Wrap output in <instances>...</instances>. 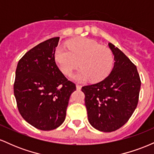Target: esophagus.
<instances>
[{
    "instance_id": "34e87169",
    "label": "esophagus",
    "mask_w": 154,
    "mask_h": 154,
    "mask_svg": "<svg viewBox=\"0 0 154 154\" xmlns=\"http://www.w3.org/2000/svg\"><path fill=\"white\" fill-rule=\"evenodd\" d=\"M76 88H77V91H80L81 88H82V86L79 85H78V84H77L76 85Z\"/></svg>"
}]
</instances>
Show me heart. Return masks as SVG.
Listing matches in <instances>:
<instances>
[{"label": "heart", "mask_w": 154, "mask_h": 154, "mask_svg": "<svg viewBox=\"0 0 154 154\" xmlns=\"http://www.w3.org/2000/svg\"><path fill=\"white\" fill-rule=\"evenodd\" d=\"M69 49L59 46L55 51L56 63L65 75L71 73L79 65L81 68L72 75L77 81L99 82L110 74L114 65L111 51L100 46L97 42L88 38L70 40L67 43Z\"/></svg>", "instance_id": "obj_1"}]
</instances>
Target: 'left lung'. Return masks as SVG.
Returning <instances> with one entry per match:
<instances>
[{
	"label": "left lung",
	"instance_id": "1",
	"mask_svg": "<svg viewBox=\"0 0 154 154\" xmlns=\"http://www.w3.org/2000/svg\"><path fill=\"white\" fill-rule=\"evenodd\" d=\"M108 45L115 61L111 73L103 80L82 88L88 121L104 132L115 131L128 121L138 103L141 85L135 64L115 45Z\"/></svg>",
	"mask_w": 154,
	"mask_h": 154
}]
</instances>
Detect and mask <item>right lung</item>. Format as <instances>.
<instances>
[{"label": "right lung", "instance_id": "obj_1", "mask_svg": "<svg viewBox=\"0 0 154 154\" xmlns=\"http://www.w3.org/2000/svg\"><path fill=\"white\" fill-rule=\"evenodd\" d=\"M59 37L32 48L19 61L14 93L24 119L41 130L59 128L65 120L75 83L69 81L56 65L55 51Z\"/></svg>", "mask_w": 154, "mask_h": 154}]
</instances>
